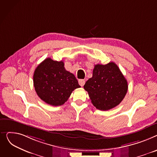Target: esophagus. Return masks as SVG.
Returning <instances> with one entry per match:
<instances>
[{
    "label": "esophagus",
    "instance_id": "obj_1",
    "mask_svg": "<svg viewBox=\"0 0 157 157\" xmlns=\"http://www.w3.org/2000/svg\"><path fill=\"white\" fill-rule=\"evenodd\" d=\"M85 83H86V81H85V80H84V79H80V80H78V84H79L80 86H84V84H85Z\"/></svg>",
    "mask_w": 157,
    "mask_h": 157
}]
</instances>
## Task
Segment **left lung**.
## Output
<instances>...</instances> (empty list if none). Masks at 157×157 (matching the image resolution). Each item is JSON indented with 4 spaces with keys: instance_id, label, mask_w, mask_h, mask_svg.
<instances>
[{
    "instance_id": "1",
    "label": "left lung",
    "mask_w": 157,
    "mask_h": 157,
    "mask_svg": "<svg viewBox=\"0 0 157 157\" xmlns=\"http://www.w3.org/2000/svg\"><path fill=\"white\" fill-rule=\"evenodd\" d=\"M91 103L98 109L106 111L121 103L128 89L127 81L117 64H96L93 77L84 86Z\"/></svg>"
}]
</instances>
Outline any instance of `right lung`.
Segmentation results:
<instances>
[{"label": "right lung", "instance_id": "obj_1", "mask_svg": "<svg viewBox=\"0 0 157 157\" xmlns=\"http://www.w3.org/2000/svg\"><path fill=\"white\" fill-rule=\"evenodd\" d=\"M33 86L39 97L54 106L63 105L72 91L80 87L75 75L64 68L63 61H54L50 58L36 68Z\"/></svg>", "mask_w": 157, "mask_h": 157}]
</instances>
